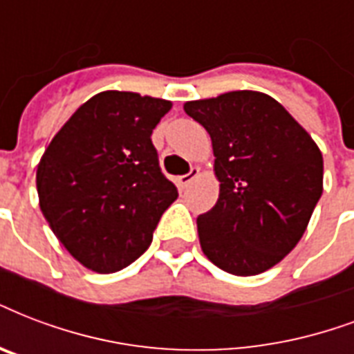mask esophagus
Here are the masks:
<instances>
[{"mask_svg": "<svg viewBox=\"0 0 354 354\" xmlns=\"http://www.w3.org/2000/svg\"><path fill=\"white\" fill-rule=\"evenodd\" d=\"M198 174H201V169H198V167H193V169H191V171H189L187 174H183V176H178L176 178L178 187L185 189L189 185V183L193 182V180H195V178L198 176Z\"/></svg>", "mask_w": 354, "mask_h": 354, "instance_id": "obj_1", "label": "esophagus"}]
</instances>
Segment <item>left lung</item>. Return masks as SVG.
I'll return each mask as SVG.
<instances>
[{
  "mask_svg": "<svg viewBox=\"0 0 354 354\" xmlns=\"http://www.w3.org/2000/svg\"><path fill=\"white\" fill-rule=\"evenodd\" d=\"M183 111L212 137L217 204L198 215L207 260L237 277L277 266L295 249L323 193V156L269 94L232 91Z\"/></svg>",
  "mask_w": 354,
  "mask_h": 354,
  "instance_id": "1",
  "label": "left lung"
}]
</instances>
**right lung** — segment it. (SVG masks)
<instances>
[{
    "label": "right lung",
    "instance_id": "1",
    "mask_svg": "<svg viewBox=\"0 0 354 354\" xmlns=\"http://www.w3.org/2000/svg\"><path fill=\"white\" fill-rule=\"evenodd\" d=\"M169 100L104 91L77 107L37 167L42 215L64 249L96 273H115L150 247L178 198L159 169L152 129Z\"/></svg>",
    "mask_w": 354,
    "mask_h": 354
}]
</instances>
